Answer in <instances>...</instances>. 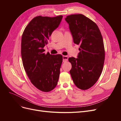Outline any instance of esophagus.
Masks as SVG:
<instances>
[{"mask_svg": "<svg viewBox=\"0 0 121 121\" xmlns=\"http://www.w3.org/2000/svg\"><path fill=\"white\" fill-rule=\"evenodd\" d=\"M63 62H66L68 61V57L67 56H63Z\"/></svg>", "mask_w": 121, "mask_h": 121, "instance_id": "34e87169", "label": "esophagus"}]
</instances>
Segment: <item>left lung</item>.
I'll use <instances>...</instances> for the list:
<instances>
[{"label":"left lung","mask_w":121,"mask_h":121,"mask_svg":"<svg viewBox=\"0 0 121 121\" xmlns=\"http://www.w3.org/2000/svg\"><path fill=\"white\" fill-rule=\"evenodd\" d=\"M65 20L69 25L73 41L80 45L78 57L69 58L72 64L69 73L75 85L86 90L97 82L103 69V38L97 25L83 14H71Z\"/></svg>","instance_id":"1"}]
</instances>
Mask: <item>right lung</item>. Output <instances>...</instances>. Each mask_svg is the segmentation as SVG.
I'll return each mask as SVG.
<instances>
[{
  "mask_svg": "<svg viewBox=\"0 0 121 121\" xmlns=\"http://www.w3.org/2000/svg\"><path fill=\"white\" fill-rule=\"evenodd\" d=\"M63 16H38L25 28L22 37L21 56L23 66L31 83L39 90L49 92L56 87L63 62L61 54H45L43 49Z\"/></svg>",
  "mask_w": 121,
  "mask_h": 121,
  "instance_id": "obj_1",
  "label": "right lung"
}]
</instances>
